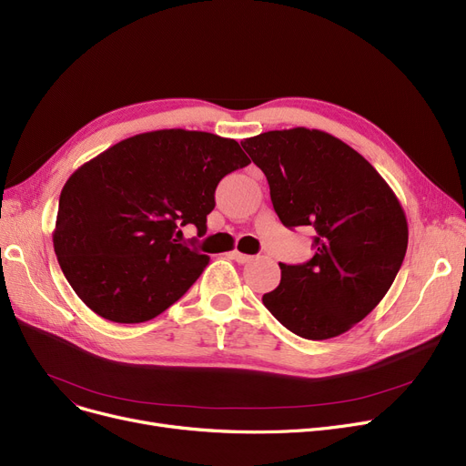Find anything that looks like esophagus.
Returning a JSON list of instances; mask_svg holds the SVG:
<instances>
[{
	"mask_svg": "<svg viewBox=\"0 0 466 466\" xmlns=\"http://www.w3.org/2000/svg\"><path fill=\"white\" fill-rule=\"evenodd\" d=\"M230 257L236 260V262H239V264H246V262H251L255 257H251V255H246V253H239V251H232L230 253Z\"/></svg>",
	"mask_w": 466,
	"mask_h": 466,
	"instance_id": "obj_1",
	"label": "esophagus"
}]
</instances>
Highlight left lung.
Wrapping results in <instances>:
<instances>
[{
  "label": "left lung",
  "mask_w": 466,
  "mask_h": 466,
  "mask_svg": "<svg viewBox=\"0 0 466 466\" xmlns=\"http://www.w3.org/2000/svg\"><path fill=\"white\" fill-rule=\"evenodd\" d=\"M264 171L281 223L313 227L317 253L279 264L262 304L306 339H329L362 321L393 285L408 248L397 194L341 139L309 128L272 130L241 143Z\"/></svg>",
  "instance_id": "left-lung-1"
}]
</instances>
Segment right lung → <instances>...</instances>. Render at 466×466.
I'll return each mask as SVG.
<instances>
[{
    "mask_svg": "<svg viewBox=\"0 0 466 466\" xmlns=\"http://www.w3.org/2000/svg\"><path fill=\"white\" fill-rule=\"evenodd\" d=\"M251 160L236 139L196 130L132 136L66 181L55 253L71 289L104 319L143 323L177 302L209 262L177 243L206 232L218 181Z\"/></svg>",
    "mask_w": 466,
    "mask_h": 466,
    "instance_id": "1",
    "label": "right lung"
}]
</instances>
